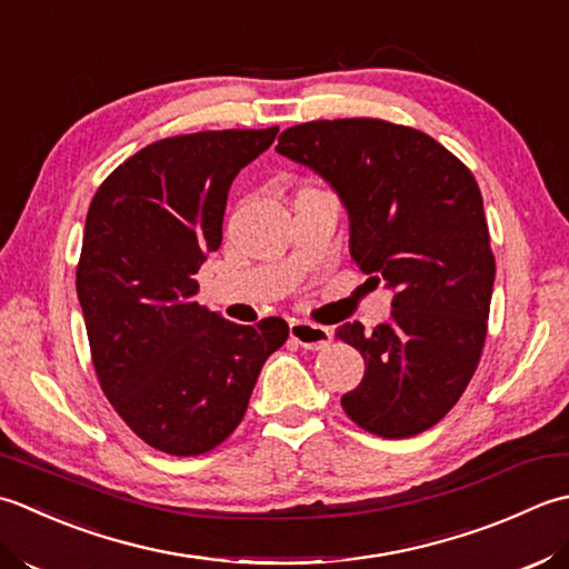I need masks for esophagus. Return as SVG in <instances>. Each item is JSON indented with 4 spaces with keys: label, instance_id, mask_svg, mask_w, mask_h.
Returning <instances> with one entry per match:
<instances>
[{
    "label": "esophagus",
    "instance_id": "esophagus-1",
    "mask_svg": "<svg viewBox=\"0 0 569 569\" xmlns=\"http://www.w3.org/2000/svg\"><path fill=\"white\" fill-rule=\"evenodd\" d=\"M289 336H292V341L305 346L309 351H321L331 343V329L319 327V323H311V321L292 319L289 321Z\"/></svg>",
    "mask_w": 569,
    "mask_h": 569
}]
</instances>
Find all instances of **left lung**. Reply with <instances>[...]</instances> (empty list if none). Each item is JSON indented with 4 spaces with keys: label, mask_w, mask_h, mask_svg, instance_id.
I'll use <instances>...</instances> for the list:
<instances>
[{
    "label": "left lung",
    "mask_w": 569,
    "mask_h": 569,
    "mask_svg": "<svg viewBox=\"0 0 569 569\" xmlns=\"http://www.w3.org/2000/svg\"><path fill=\"white\" fill-rule=\"evenodd\" d=\"M274 149L331 183L353 262L396 289L386 323L336 329L366 361L341 398L346 415L386 439L430 430L467 390L486 341L496 260L477 179L430 134L386 120L295 124Z\"/></svg>",
    "instance_id": "1"
}]
</instances>
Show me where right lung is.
Returning a JSON list of instances; mask_svg holds the SVG:
<instances>
[{
  "label": "right lung",
  "mask_w": 569,
  "mask_h": 569,
  "mask_svg": "<svg viewBox=\"0 0 569 569\" xmlns=\"http://www.w3.org/2000/svg\"><path fill=\"white\" fill-rule=\"evenodd\" d=\"M280 127L167 137L100 183L88 208L76 289L100 388L130 430L173 457L233 435L260 370L289 327H242L193 295L223 240L230 183Z\"/></svg>",
  "instance_id": "add662e5"
}]
</instances>
